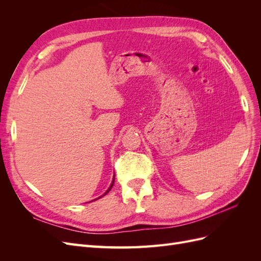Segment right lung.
I'll list each match as a JSON object with an SVG mask.
<instances>
[{
  "label": "right lung",
  "mask_w": 261,
  "mask_h": 261,
  "mask_svg": "<svg viewBox=\"0 0 261 261\" xmlns=\"http://www.w3.org/2000/svg\"><path fill=\"white\" fill-rule=\"evenodd\" d=\"M114 179H115V177L113 176V179H112V183H111V185H110V187L108 188V191H107V192H106V193H105L103 195H102V196H100V197H99V198H101V197H103L105 195H107V194H108V193H109L110 191H111V188H112V186H113V184H114ZM99 198H97V199H99ZM94 200H96V199H94Z\"/></svg>",
  "instance_id": "obj_1"
}]
</instances>
